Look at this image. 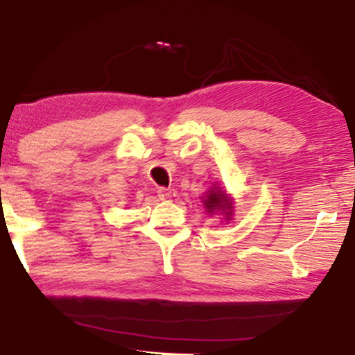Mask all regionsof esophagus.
<instances>
[{
    "mask_svg": "<svg viewBox=\"0 0 355 355\" xmlns=\"http://www.w3.org/2000/svg\"><path fill=\"white\" fill-rule=\"evenodd\" d=\"M174 196H176V191L171 189H159V200L160 201H173Z\"/></svg>",
    "mask_w": 355,
    "mask_h": 355,
    "instance_id": "obj_1",
    "label": "esophagus"
}]
</instances>
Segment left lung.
<instances>
[{"label": "left lung", "instance_id": "1", "mask_svg": "<svg viewBox=\"0 0 355 355\" xmlns=\"http://www.w3.org/2000/svg\"><path fill=\"white\" fill-rule=\"evenodd\" d=\"M201 202L209 216H217L218 214V216L225 218L226 223L232 220V212H234V206L232 205H234V200L217 182H212L211 189L205 191Z\"/></svg>", "mask_w": 355, "mask_h": 355}]
</instances>
